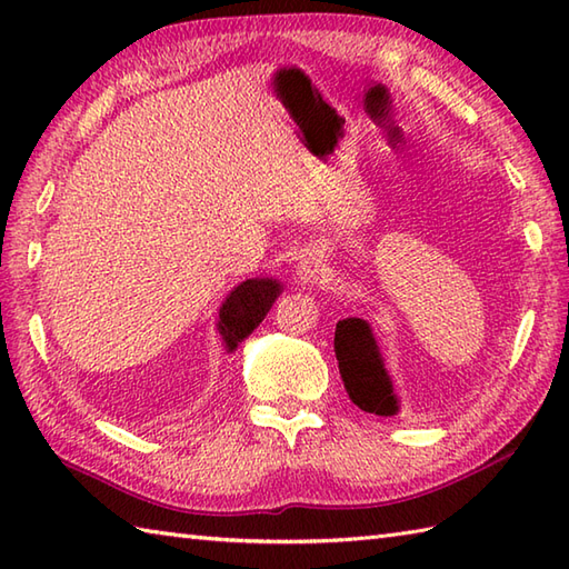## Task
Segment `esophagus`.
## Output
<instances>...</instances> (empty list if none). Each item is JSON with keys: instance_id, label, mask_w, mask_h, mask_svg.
Segmentation results:
<instances>
[{"instance_id": "34e87169", "label": "esophagus", "mask_w": 569, "mask_h": 569, "mask_svg": "<svg viewBox=\"0 0 569 569\" xmlns=\"http://www.w3.org/2000/svg\"><path fill=\"white\" fill-rule=\"evenodd\" d=\"M320 273H322V259H320V253H318L316 249H308V251L303 253V259H300V263H298V278H300V283H306V286L318 283Z\"/></svg>"}]
</instances>
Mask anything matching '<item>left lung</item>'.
Returning <instances> with one entry per match:
<instances>
[{
  "label": "left lung",
  "mask_w": 569,
  "mask_h": 569,
  "mask_svg": "<svg viewBox=\"0 0 569 569\" xmlns=\"http://www.w3.org/2000/svg\"><path fill=\"white\" fill-rule=\"evenodd\" d=\"M335 355L352 403L367 413L396 416L398 398L367 320L345 318L335 328Z\"/></svg>",
  "instance_id": "obj_1"
}]
</instances>
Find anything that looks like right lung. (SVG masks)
Instances as JSON below:
<instances>
[{
  "label": "right lung",
  "instance_id": "right-lung-1",
  "mask_svg": "<svg viewBox=\"0 0 569 569\" xmlns=\"http://www.w3.org/2000/svg\"><path fill=\"white\" fill-rule=\"evenodd\" d=\"M278 296H281V283L276 278H247L227 296L217 320L227 352H234L237 345L259 328Z\"/></svg>",
  "mask_w": 569,
  "mask_h": 569
}]
</instances>
